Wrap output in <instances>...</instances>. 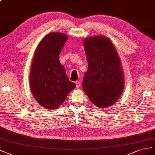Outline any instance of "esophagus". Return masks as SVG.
<instances>
[{
  "instance_id": "esophagus-1",
  "label": "esophagus",
  "mask_w": 155,
  "mask_h": 155,
  "mask_svg": "<svg viewBox=\"0 0 155 155\" xmlns=\"http://www.w3.org/2000/svg\"><path fill=\"white\" fill-rule=\"evenodd\" d=\"M75 84H76V86H77V87L78 88V87H79L81 86V82L77 81L76 82H75Z\"/></svg>"
}]
</instances>
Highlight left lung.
I'll return each instance as SVG.
<instances>
[{"label": "left lung", "mask_w": 155, "mask_h": 155, "mask_svg": "<svg viewBox=\"0 0 155 155\" xmlns=\"http://www.w3.org/2000/svg\"><path fill=\"white\" fill-rule=\"evenodd\" d=\"M84 47L88 64L82 87L97 107L108 108L117 102L124 89V73L114 45L104 36L87 38Z\"/></svg>", "instance_id": "obj_1"}]
</instances>
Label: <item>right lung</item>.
<instances>
[{"label":"right lung","mask_w":155,"mask_h":155,"mask_svg":"<svg viewBox=\"0 0 155 155\" xmlns=\"http://www.w3.org/2000/svg\"><path fill=\"white\" fill-rule=\"evenodd\" d=\"M68 36L60 32L47 34L35 51L30 73V86L34 99L43 107L54 110L76 87L69 81L59 54Z\"/></svg>","instance_id":"obj_1"}]
</instances>
